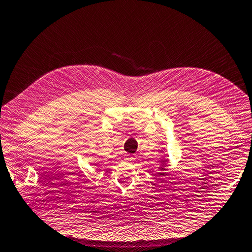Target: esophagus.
I'll use <instances>...</instances> for the list:
<instances>
[{"label": "esophagus", "instance_id": "1", "mask_svg": "<svg viewBox=\"0 0 252 252\" xmlns=\"http://www.w3.org/2000/svg\"><path fill=\"white\" fill-rule=\"evenodd\" d=\"M127 160H129V161H133L134 160V157H132V156H129L127 158Z\"/></svg>", "mask_w": 252, "mask_h": 252}]
</instances>
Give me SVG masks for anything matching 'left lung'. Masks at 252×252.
<instances>
[{"label":"left lung","mask_w":252,"mask_h":252,"mask_svg":"<svg viewBox=\"0 0 252 252\" xmlns=\"http://www.w3.org/2000/svg\"><path fill=\"white\" fill-rule=\"evenodd\" d=\"M164 164H165V163H162V165H164ZM161 169H163V167H161Z\"/></svg>","instance_id":"left-lung-1"}]
</instances>
